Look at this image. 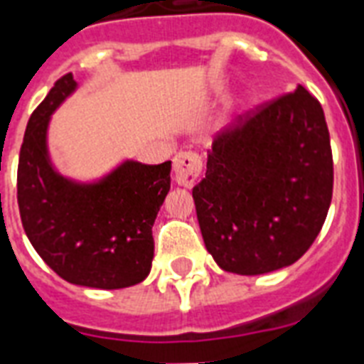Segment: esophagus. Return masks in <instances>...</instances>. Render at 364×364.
<instances>
[{
	"label": "esophagus",
	"mask_w": 364,
	"mask_h": 364,
	"mask_svg": "<svg viewBox=\"0 0 364 364\" xmlns=\"http://www.w3.org/2000/svg\"><path fill=\"white\" fill-rule=\"evenodd\" d=\"M202 171V160L196 152L185 151L179 152L176 158H173V176H176V181L181 185V187L191 188L196 183V179L200 177Z\"/></svg>",
	"instance_id": "1"
}]
</instances>
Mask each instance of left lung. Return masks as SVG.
<instances>
[{"label":"left lung","mask_w":364,"mask_h":364,"mask_svg":"<svg viewBox=\"0 0 364 364\" xmlns=\"http://www.w3.org/2000/svg\"><path fill=\"white\" fill-rule=\"evenodd\" d=\"M334 185L321 102L298 85L215 135L193 188L208 252L223 271L292 265L323 229Z\"/></svg>","instance_id":"1"}]
</instances>
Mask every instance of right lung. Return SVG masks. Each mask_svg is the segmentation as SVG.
Returning a JSON list of instances; mask_svg holds the SVG:
<instances>
[{"label":"right lung","instance_id":"1","mask_svg":"<svg viewBox=\"0 0 364 364\" xmlns=\"http://www.w3.org/2000/svg\"><path fill=\"white\" fill-rule=\"evenodd\" d=\"M76 90L66 74L28 120L16 173V200L28 240L60 279L116 290L145 281L154 257L152 225L170 191L171 162H126L97 183L55 171L47 126Z\"/></svg>","mask_w":364,"mask_h":364}]
</instances>
